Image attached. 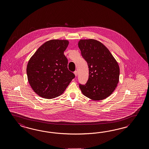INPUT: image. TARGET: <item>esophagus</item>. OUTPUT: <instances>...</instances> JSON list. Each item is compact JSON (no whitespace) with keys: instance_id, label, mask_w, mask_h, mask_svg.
<instances>
[{"instance_id":"1","label":"esophagus","mask_w":149,"mask_h":149,"mask_svg":"<svg viewBox=\"0 0 149 149\" xmlns=\"http://www.w3.org/2000/svg\"><path fill=\"white\" fill-rule=\"evenodd\" d=\"M74 75H75V76H77V74H78V72H77V71H75L74 72Z\"/></svg>"}]
</instances>
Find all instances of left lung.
<instances>
[{"instance_id": "1", "label": "left lung", "mask_w": 149, "mask_h": 149, "mask_svg": "<svg viewBox=\"0 0 149 149\" xmlns=\"http://www.w3.org/2000/svg\"><path fill=\"white\" fill-rule=\"evenodd\" d=\"M78 46L88 63L89 72L86 84H79L82 94L95 101L109 97L119 81L120 68L117 61L109 49L96 40L81 39Z\"/></svg>"}]
</instances>
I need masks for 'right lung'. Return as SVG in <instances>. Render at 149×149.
I'll list each match as a JSON object with an SVG mask.
<instances>
[{
  "mask_svg": "<svg viewBox=\"0 0 149 149\" xmlns=\"http://www.w3.org/2000/svg\"><path fill=\"white\" fill-rule=\"evenodd\" d=\"M68 40L53 39L38 48L26 66L28 81L34 92L41 97L52 99L64 93L75 77L68 68L64 52Z\"/></svg>",
  "mask_w": 149,
  "mask_h": 149,
  "instance_id": "add662e5",
  "label": "right lung"
}]
</instances>
